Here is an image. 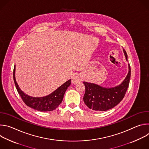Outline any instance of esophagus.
I'll return each mask as SVG.
<instances>
[{"mask_svg": "<svg viewBox=\"0 0 149 149\" xmlns=\"http://www.w3.org/2000/svg\"><path fill=\"white\" fill-rule=\"evenodd\" d=\"M81 81V78H80V77L78 75H74L72 77V82H74V84H77V82H79Z\"/></svg>", "mask_w": 149, "mask_h": 149, "instance_id": "esophagus-1", "label": "esophagus"}]
</instances>
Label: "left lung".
<instances>
[{"instance_id": "1", "label": "left lung", "mask_w": 149, "mask_h": 149, "mask_svg": "<svg viewBox=\"0 0 149 149\" xmlns=\"http://www.w3.org/2000/svg\"><path fill=\"white\" fill-rule=\"evenodd\" d=\"M127 61L126 51L123 49ZM129 71L124 81L118 86L114 88H106L98 85L83 82L86 87L84 95V101L87 107L94 111H104L114 107L123 99L129 86L131 76V69L129 65Z\"/></svg>"}]
</instances>
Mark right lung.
Segmentation results:
<instances>
[{"label":"right lung","instance_id":"add662e5","mask_svg":"<svg viewBox=\"0 0 149 149\" xmlns=\"http://www.w3.org/2000/svg\"><path fill=\"white\" fill-rule=\"evenodd\" d=\"M15 66L13 69V80L16 90L22 98L23 101L29 107L40 111H50L56 109L62 101L63 95L69 86L71 84V79L67 81L55 91L49 95L43 97H33L25 94L21 90L16 81Z\"/></svg>","mask_w":149,"mask_h":149}]
</instances>
